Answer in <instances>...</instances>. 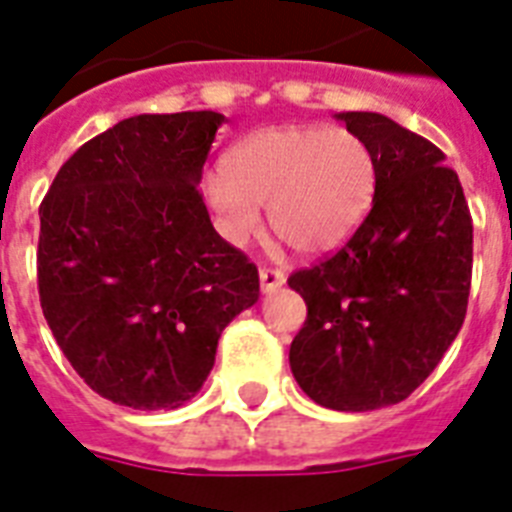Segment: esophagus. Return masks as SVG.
Wrapping results in <instances>:
<instances>
[{
  "label": "esophagus",
  "mask_w": 512,
  "mask_h": 512,
  "mask_svg": "<svg viewBox=\"0 0 512 512\" xmlns=\"http://www.w3.org/2000/svg\"><path fill=\"white\" fill-rule=\"evenodd\" d=\"M259 282H261V290L264 293H275L277 288L285 285V272L275 267H261L259 269Z\"/></svg>",
  "instance_id": "esophagus-1"
}]
</instances>
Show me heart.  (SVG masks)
Wrapping results in <instances>:
<instances>
[{"mask_svg": "<svg viewBox=\"0 0 512 512\" xmlns=\"http://www.w3.org/2000/svg\"><path fill=\"white\" fill-rule=\"evenodd\" d=\"M206 195L232 243L259 230V208H267L282 243L298 253H325L370 211L375 158L365 140L343 129H261L232 147L224 171L206 179Z\"/></svg>", "mask_w": 512, "mask_h": 512, "instance_id": "obj_1", "label": "heart"}]
</instances>
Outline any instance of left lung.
<instances>
[{
  "label": "left lung",
  "mask_w": 512,
  "mask_h": 512,
  "mask_svg": "<svg viewBox=\"0 0 512 512\" xmlns=\"http://www.w3.org/2000/svg\"><path fill=\"white\" fill-rule=\"evenodd\" d=\"M375 158L370 214L341 251L288 285L306 301L290 370L327 410L407 399L444 357L468 309L473 222L444 153L380 113H338Z\"/></svg>",
  "instance_id": "1"
}]
</instances>
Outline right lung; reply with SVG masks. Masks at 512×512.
Masks as SVG:
<instances>
[{"instance_id":"1","label":"right lung","mask_w":512,"mask_h":512,"mask_svg":"<svg viewBox=\"0 0 512 512\" xmlns=\"http://www.w3.org/2000/svg\"><path fill=\"white\" fill-rule=\"evenodd\" d=\"M222 113H142L84 142L39 206V298L84 383L177 410L219 335L259 301V269L211 224L200 174Z\"/></svg>"}]
</instances>
